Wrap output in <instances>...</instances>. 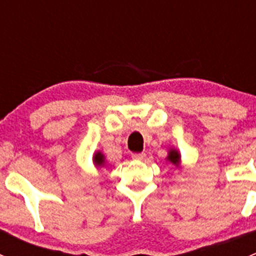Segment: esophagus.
I'll return each mask as SVG.
<instances>
[{
	"instance_id": "obj_1",
	"label": "esophagus",
	"mask_w": 256,
	"mask_h": 256,
	"mask_svg": "<svg viewBox=\"0 0 256 256\" xmlns=\"http://www.w3.org/2000/svg\"><path fill=\"white\" fill-rule=\"evenodd\" d=\"M144 158H146V154H132V160H135V161H144Z\"/></svg>"
}]
</instances>
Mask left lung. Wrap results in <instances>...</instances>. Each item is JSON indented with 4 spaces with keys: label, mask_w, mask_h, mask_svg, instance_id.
Masks as SVG:
<instances>
[{
    "label": "left lung",
    "mask_w": 256,
    "mask_h": 256,
    "mask_svg": "<svg viewBox=\"0 0 256 256\" xmlns=\"http://www.w3.org/2000/svg\"><path fill=\"white\" fill-rule=\"evenodd\" d=\"M166 161L171 162L172 164L177 167V168H180V154L178 150L174 148V147H171L168 150V154H167Z\"/></svg>",
    "instance_id": "left-lung-1"
}]
</instances>
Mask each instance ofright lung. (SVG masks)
<instances>
[{"label": "right lung", "instance_id": "right-lung-1", "mask_svg": "<svg viewBox=\"0 0 256 256\" xmlns=\"http://www.w3.org/2000/svg\"><path fill=\"white\" fill-rule=\"evenodd\" d=\"M92 164H95V167L98 168H102V167L108 166L106 158H105L104 154L102 151H95L94 154H92Z\"/></svg>", "mask_w": 256, "mask_h": 256}]
</instances>
